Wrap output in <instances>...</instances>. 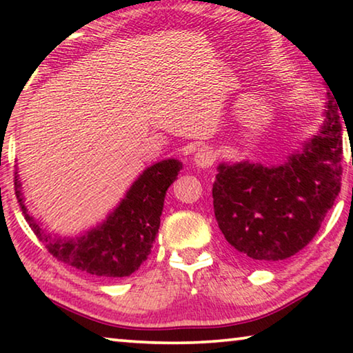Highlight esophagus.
<instances>
[{
  "instance_id": "1",
  "label": "esophagus",
  "mask_w": 353,
  "mask_h": 353,
  "mask_svg": "<svg viewBox=\"0 0 353 353\" xmlns=\"http://www.w3.org/2000/svg\"><path fill=\"white\" fill-rule=\"evenodd\" d=\"M214 160H216V152L208 146H202L194 155V163L198 165L199 168H210L214 163Z\"/></svg>"
}]
</instances>
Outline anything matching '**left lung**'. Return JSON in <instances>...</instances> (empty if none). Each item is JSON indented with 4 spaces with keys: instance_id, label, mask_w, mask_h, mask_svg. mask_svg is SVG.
Segmentation results:
<instances>
[{
    "instance_id": "8db88e82",
    "label": "left lung",
    "mask_w": 353,
    "mask_h": 353,
    "mask_svg": "<svg viewBox=\"0 0 353 353\" xmlns=\"http://www.w3.org/2000/svg\"><path fill=\"white\" fill-rule=\"evenodd\" d=\"M324 124L280 166L221 163L213 183L214 218L243 259L265 263L297 254L318 234L341 191V113L328 94Z\"/></svg>"
}]
</instances>
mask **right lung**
I'll return each mask as SVG.
<instances>
[{"label":"right lung","mask_w":353,"mask_h":353,"mask_svg":"<svg viewBox=\"0 0 353 353\" xmlns=\"http://www.w3.org/2000/svg\"><path fill=\"white\" fill-rule=\"evenodd\" d=\"M181 162L174 159L149 166L103 224L77 238H52L40 229L23 202L15 176V194L29 227L54 259L92 276L115 279L135 272L151 254L160 227L166 190L176 181ZM17 174V172H15Z\"/></svg>","instance_id":"1"}]
</instances>
